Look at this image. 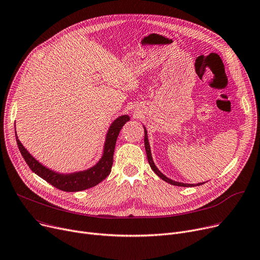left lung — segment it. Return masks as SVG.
Here are the masks:
<instances>
[{"label": "left lung", "mask_w": 260, "mask_h": 260, "mask_svg": "<svg viewBox=\"0 0 260 260\" xmlns=\"http://www.w3.org/2000/svg\"><path fill=\"white\" fill-rule=\"evenodd\" d=\"M144 129H145V148H146V152H147V157H148V161H149V165L151 167V169L154 171V173L158 176L160 177L164 181L172 184V185H175V186H183V187H193V186H199V185H202L204 184L203 182L201 183H197V184H187V183H182V182H177V181H174L172 180V179L168 178L167 176H165L160 171L158 170V168L155 166L154 164V160H153V157H152V153H151V148H150V144H149V139H148V132H147V129L146 127L144 126Z\"/></svg>", "instance_id": "8db88e82"}]
</instances>
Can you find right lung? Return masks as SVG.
Segmentation results:
<instances>
[{"label":"right lung","mask_w":260,"mask_h":260,"mask_svg":"<svg viewBox=\"0 0 260 260\" xmlns=\"http://www.w3.org/2000/svg\"><path fill=\"white\" fill-rule=\"evenodd\" d=\"M129 119L130 116L128 114H122L114 119L107 130L103 147V154L101 158H100V160L91 168L79 172L63 174L55 172L45 167L38 160H36V159L27 151V149H25L22 143L19 142L15 131L16 144L19 149V152H21L22 156L25 159V161L27 162L31 171L35 173L37 176L43 178L48 183L52 184L53 186L60 190L69 192L81 191L101 183L110 174L117 135Z\"/></svg>","instance_id":"right-lung-1"}]
</instances>
